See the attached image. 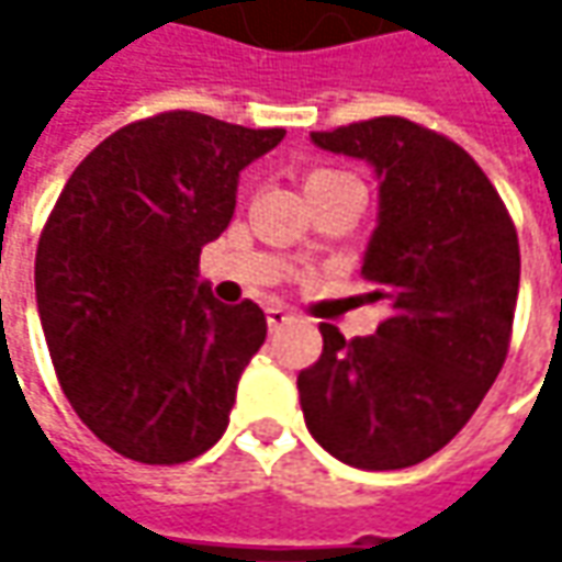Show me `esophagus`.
Segmentation results:
<instances>
[{"instance_id": "1", "label": "esophagus", "mask_w": 562, "mask_h": 562, "mask_svg": "<svg viewBox=\"0 0 562 562\" xmlns=\"http://www.w3.org/2000/svg\"><path fill=\"white\" fill-rule=\"evenodd\" d=\"M266 322H269L271 331H278V328H284V325L296 322V315H293L291 310H284V306H269V310H266Z\"/></svg>"}]
</instances>
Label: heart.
Here are the masks:
<instances>
[{"label":"heart","mask_w":562,"mask_h":562,"mask_svg":"<svg viewBox=\"0 0 562 562\" xmlns=\"http://www.w3.org/2000/svg\"><path fill=\"white\" fill-rule=\"evenodd\" d=\"M340 171H331V168H315L313 175L306 178V184H315V181H328V178H337Z\"/></svg>","instance_id":"1"}]
</instances>
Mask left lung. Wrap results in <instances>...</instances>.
Masks as SVG:
<instances>
[{
  "instance_id": "1",
  "label": "left lung",
  "mask_w": 562,
  "mask_h": 562,
  "mask_svg": "<svg viewBox=\"0 0 562 562\" xmlns=\"http://www.w3.org/2000/svg\"><path fill=\"white\" fill-rule=\"evenodd\" d=\"M378 171V227L362 274L387 303L375 335L322 325V357L296 378L313 438L357 469H406L472 419L513 337L519 237L463 146L400 115L313 131Z\"/></svg>"
}]
</instances>
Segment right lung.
Segmentation results:
<instances>
[{
    "mask_svg": "<svg viewBox=\"0 0 562 562\" xmlns=\"http://www.w3.org/2000/svg\"><path fill=\"white\" fill-rule=\"evenodd\" d=\"M284 140L162 112L124 124L77 165L36 244V310L80 422L146 465L187 463L225 435L266 313L218 303L200 252L234 215L237 178Z\"/></svg>",
    "mask_w": 562,
    "mask_h": 562,
    "instance_id": "obj_1",
    "label": "right lung"
}]
</instances>
